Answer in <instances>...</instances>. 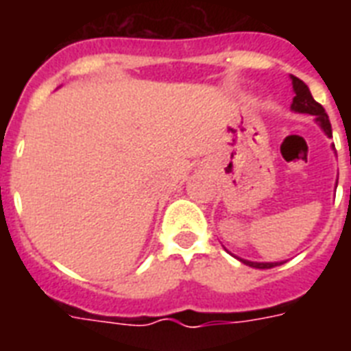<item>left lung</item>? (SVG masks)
<instances>
[{
	"label": "left lung",
	"mask_w": 351,
	"mask_h": 351,
	"mask_svg": "<svg viewBox=\"0 0 351 351\" xmlns=\"http://www.w3.org/2000/svg\"><path fill=\"white\" fill-rule=\"evenodd\" d=\"M291 84H293V104H291V109L295 112H304V114H313L315 120L319 121V125L322 127V131L326 132L328 136H332V123L328 120V114L324 111V107L321 104H317L313 100V96H311L310 89H308V85L299 80L297 76H291ZM240 262H244L245 266L256 267V269H269V267L280 266L282 262H251V261H244V258H239Z\"/></svg>",
	"instance_id": "1"
}]
</instances>
